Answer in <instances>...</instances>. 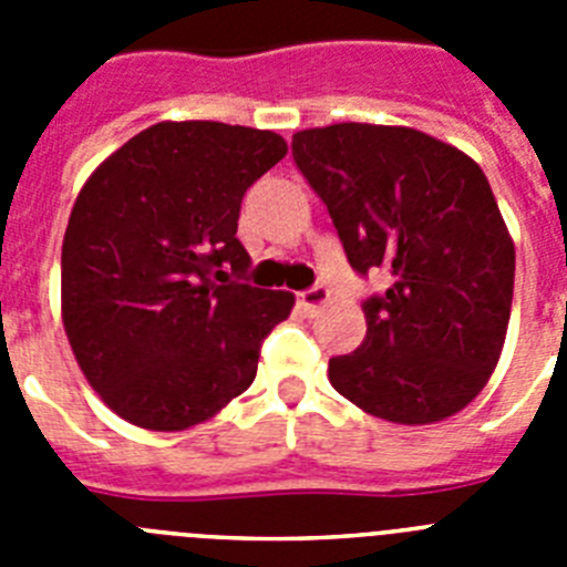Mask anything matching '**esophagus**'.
Returning <instances> with one entry per match:
<instances>
[{
  "label": "esophagus",
  "instance_id": "obj_1",
  "mask_svg": "<svg viewBox=\"0 0 567 567\" xmlns=\"http://www.w3.org/2000/svg\"><path fill=\"white\" fill-rule=\"evenodd\" d=\"M298 303L303 307L307 315H318L320 307H327L329 303V289L323 287V284H315V287L303 289V292L298 295Z\"/></svg>",
  "mask_w": 567,
  "mask_h": 567
}]
</instances>
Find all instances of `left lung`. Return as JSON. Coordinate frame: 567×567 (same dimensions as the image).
<instances>
[{
    "label": "left lung",
    "instance_id": "left-lung-1",
    "mask_svg": "<svg viewBox=\"0 0 567 567\" xmlns=\"http://www.w3.org/2000/svg\"><path fill=\"white\" fill-rule=\"evenodd\" d=\"M292 158L354 272L392 275L329 383L389 423L457 414L497 365L514 298V244L483 169L420 130L354 122L300 130Z\"/></svg>",
    "mask_w": 567,
    "mask_h": 567
}]
</instances>
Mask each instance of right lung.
<instances>
[{"label": "right lung", "mask_w": 567, "mask_h": 567, "mask_svg": "<svg viewBox=\"0 0 567 567\" xmlns=\"http://www.w3.org/2000/svg\"><path fill=\"white\" fill-rule=\"evenodd\" d=\"M287 155L269 130L162 122L90 175L62 244V318L127 423L182 432L252 385L292 292L249 287L240 202Z\"/></svg>", "instance_id": "right-lung-1"}]
</instances>
